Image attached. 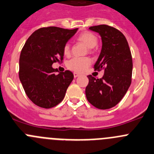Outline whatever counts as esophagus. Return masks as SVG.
<instances>
[{"instance_id":"1","label":"esophagus","mask_w":154,"mask_h":154,"mask_svg":"<svg viewBox=\"0 0 154 154\" xmlns=\"http://www.w3.org/2000/svg\"><path fill=\"white\" fill-rule=\"evenodd\" d=\"M79 76H80V74H77V73H74V78H76V77H79Z\"/></svg>"}]
</instances>
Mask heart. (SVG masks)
<instances>
[{
	"mask_svg": "<svg viewBox=\"0 0 154 154\" xmlns=\"http://www.w3.org/2000/svg\"><path fill=\"white\" fill-rule=\"evenodd\" d=\"M77 41L89 47V50L90 52H93V47H95L98 42V37L91 31H83L80 33L77 37ZM70 51L71 50L69 44H66L63 47V53L65 56H69ZM90 63L91 60L88 57L73 58L68 61L67 67L75 72H82L90 65Z\"/></svg>",
	"mask_w": 154,
	"mask_h": 154,
	"instance_id": "obj_1",
	"label": "heart"
}]
</instances>
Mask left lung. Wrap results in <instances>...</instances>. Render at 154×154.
I'll return each instance as SVG.
<instances>
[{"label": "left lung", "mask_w": 154, "mask_h": 154, "mask_svg": "<svg viewBox=\"0 0 154 154\" xmlns=\"http://www.w3.org/2000/svg\"><path fill=\"white\" fill-rule=\"evenodd\" d=\"M102 40L101 53L94 65L95 71L104 70L101 78L87 76L88 101L96 108L106 110L117 105L132 83V58L127 40L121 31L107 25L92 26Z\"/></svg>", "instance_id": "8db88e82"}]
</instances>
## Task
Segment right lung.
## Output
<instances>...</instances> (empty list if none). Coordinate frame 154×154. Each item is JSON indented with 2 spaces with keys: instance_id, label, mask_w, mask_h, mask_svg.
<instances>
[{
  "instance_id": "right-lung-1",
  "label": "right lung",
  "mask_w": 154,
  "mask_h": 154,
  "mask_svg": "<svg viewBox=\"0 0 154 154\" xmlns=\"http://www.w3.org/2000/svg\"><path fill=\"white\" fill-rule=\"evenodd\" d=\"M78 28L44 27L28 38L19 57V77L27 96L38 107L51 108L63 100L74 79L71 71L56 74L54 62H62L63 47Z\"/></svg>"
}]
</instances>
